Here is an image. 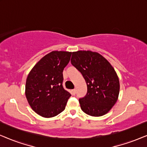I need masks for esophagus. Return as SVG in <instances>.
Segmentation results:
<instances>
[{
	"instance_id": "34e87169",
	"label": "esophagus",
	"mask_w": 147,
	"mask_h": 147,
	"mask_svg": "<svg viewBox=\"0 0 147 147\" xmlns=\"http://www.w3.org/2000/svg\"><path fill=\"white\" fill-rule=\"evenodd\" d=\"M71 94H72V95H76V90H71Z\"/></svg>"
}]
</instances>
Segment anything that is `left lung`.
Segmentation results:
<instances>
[{
	"mask_svg": "<svg viewBox=\"0 0 147 147\" xmlns=\"http://www.w3.org/2000/svg\"><path fill=\"white\" fill-rule=\"evenodd\" d=\"M71 63L83 76L87 94L80 98V107L92 116L107 114L117 102L120 82L117 74L106 59L97 52H72Z\"/></svg>",
	"mask_w": 147,
	"mask_h": 147,
	"instance_id": "obj_1",
	"label": "left lung"
}]
</instances>
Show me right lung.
Returning <instances> with one entry per match:
<instances>
[{"label": "right lung", "mask_w": 147, "mask_h": 147, "mask_svg": "<svg viewBox=\"0 0 147 147\" xmlns=\"http://www.w3.org/2000/svg\"><path fill=\"white\" fill-rule=\"evenodd\" d=\"M71 52L53 51L42 57L29 72L25 95L33 110L45 118L58 115L65 108L71 94L63 89V71Z\"/></svg>", "instance_id": "add662e5"}]
</instances>
